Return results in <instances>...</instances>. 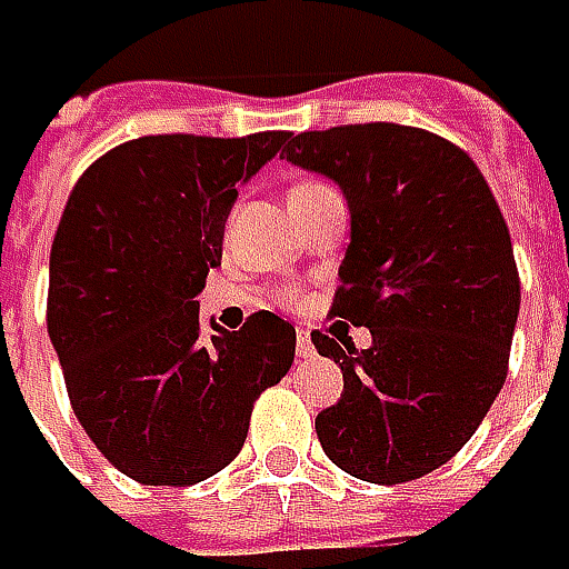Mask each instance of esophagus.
Instances as JSON below:
<instances>
[{
	"mask_svg": "<svg viewBox=\"0 0 569 569\" xmlns=\"http://www.w3.org/2000/svg\"><path fill=\"white\" fill-rule=\"evenodd\" d=\"M298 352L300 358H313V352H317V349H313V342H310V332H307V329H298Z\"/></svg>",
	"mask_w": 569,
	"mask_h": 569,
	"instance_id": "esophagus-1",
	"label": "esophagus"
}]
</instances>
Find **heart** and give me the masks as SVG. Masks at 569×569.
Here are the masks:
<instances>
[{
  "label": "heart",
  "mask_w": 569,
  "mask_h": 569,
  "mask_svg": "<svg viewBox=\"0 0 569 569\" xmlns=\"http://www.w3.org/2000/svg\"><path fill=\"white\" fill-rule=\"evenodd\" d=\"M313 186H320V182H300V186H295V188H313ZM284 300L291 303V300H298V295H295V291H288V295H284Z\"/></svg>",
  "instance_id": "b5f03b06"
}]
</instances>
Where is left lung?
Instances as JSON below:
<instances>
[{
  "label": "left lung",
  "instance_id": "8db88e82",
  "mask_svg": "<svg viewBox=\"0 0 569 569\" xmlns=\"http://www.w3.org/2000/svg\"><path fill=\"white\" fill-rule=\"evenodd\" d=\"M281 157L346 191L329 313L371 329V349L346 323L310 332L346 381L317 439L358 480H419L468 445L509 371L522 284L497 198L461 147L390 121L303 130Z\"/></svg>",
  "mask_w": 569,
  "mask_h": 569
}]
</instances>
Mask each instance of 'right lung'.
Segmentation results:
<instances>
[{
	"label": "right lung",
	"mask_w": 569,
	"mask_h": 569,
	"mask_svg": "<svg viewBox=\"0 0 569 569\" xmlns=\"http://www.w3.org/2000/svg\"><path fill=\"white\" fill-rule=\"evenodd\" d=\"M284 140L137 137L72 186L50 246L47 332L79 426L137 483L191 487L227 468L252 403L291 371V323L259 310L227 332L194 300L220 266L237 188Z\"/></svg>",
	"instance_id": "add662e5"
}]
</instances>
